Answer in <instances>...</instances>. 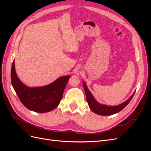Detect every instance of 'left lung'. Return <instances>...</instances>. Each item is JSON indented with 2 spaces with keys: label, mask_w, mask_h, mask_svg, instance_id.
Masks as SVG:
<instances>
[{
  "label": "left lung",
  "mask_w": 151,
  "mask_h": 151,
  "mask_svg": "<svg viewBox=\"0 0 151 151\" xmlns=\"http://www.w3.org/2000/svg\"><path fill=\"white\" fill-rule=\"evenodd\" d=\"M83 83L84 89L86 93L87 101H88V103L91 109V110L99 115L109 116V115H114V114L120 112L127 106L128 104L129 103L130 100L132 99V98H133L134 95L135 93V92L132 94V95L127 100V101L122 103V104L116 105V106H109V105L103 104L98 103L96 100L95 99L93 95L88 88V86H87L85 82L83 81Z\"/></svg>",
  "instance_id": "8db88e82"
}]
</instances>
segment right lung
Returning <instances> with one entry per match:
<instances>
[{"mask_svg": "<svg viewBox=\"0 0 151 151\" xmlns=\"http://www.w3.org/2000/svg\"><path fill=\"white\" fill-rule=\"evenodd\" d=\"M70 77V76H62L46 86L28 87L17 77L14 60L11 71L12 86L21 102L29 110L38 113L51 111L58 106Z\"/></svg>", "mask_w": 151, "mask_h": 151, "instance_id": "1", "label": "right lung"}]
</instances>
